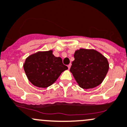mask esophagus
I'll use <instances>...</instances> for the list:
<instances>
[{"instance_id":"esophagus-1","label":"esophagus","mask_w":127,"mask_h":127,"mask_svg":"<svg viewBox=\"0 0 127 127\" xmlns=\"http://www.w3.org/2000/svg\"><path fill=\"white\" fill-rule=\"evenodd\" d=\"M67 67H68V69H70V67H71V64H68V65H67Z\"/></svg>"}]
</instances>
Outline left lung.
<instances>
[{
    "label": "left lung",
    "instance_id": "left-lung-1",
    "mask_svg": "<svg viewBox=\"0 0 127 127\" xmlns=\"http://www.w3.org/2000/svg\"><path fill=\"white\" fill-rule=\"evenodd\" d=\"M70 71L77 84L84 89H93L103 82L109 68L107 59L95 50L75 51Z\"/></svg>",
    "mask_w": 127,
    "mask_h": 127
}]
</instances>
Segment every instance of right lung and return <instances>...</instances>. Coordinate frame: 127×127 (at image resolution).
<instances>
[{
	"instance_id": "1",
	"label": "right lung",
	"mask_w": 127,
	"mask_h": 127,
	"mask_svg": "<svg viewBox=\"0 0 127 127\" xmlns=\"http://www.w3.org/2000/svg\"><path fill=\"white\" fill-rule=\"evenodd\" d=\"M24 68L29 80L33 85L46 88L52 85L61 73L68 67L60 57H56L52 51L39 52L27 57Z\"/></svg>"
}]
</instances>
